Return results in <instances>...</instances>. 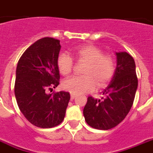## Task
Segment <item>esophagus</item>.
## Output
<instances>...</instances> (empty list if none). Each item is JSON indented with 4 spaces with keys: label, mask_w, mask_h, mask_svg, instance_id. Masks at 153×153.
<instances>
[{
    "label": "esophagus",
    "mask_w": 153,
    "mask_h": 153,
    "mask_svg": "<svg viewBox=\"0 0 153 153\" xmlns=\"http://www.w3.org/2000/svg\"><path fill=\"white\" fill-rule=\"evenodd\" d=\"M76 98V94H71V99H74Z\"/></svg>",
    "instance_id": "34e87169"
}]
</instances>
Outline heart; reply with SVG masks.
<instances>
[{"label": "heart", "instance_id": "heart-1", "mask_svg": "<svg viewBox=\"0 0 153 153\" xmlns=\"http://www.w3.org/2000/svg\"><path fill=\"white\" fill-rule=\"evenodd\" d=\"M74 54L79 61L87 64L84 69V76L70 77L64 81L63 88L74 94H81L98 88L105 86L113 77L115 65L112 57L103 54L99 47L91 45L76 48ZM59 71L63 75L71 73L73 59L68 54H59L57 61Z\"/></svg>", "mask_w": 153, "mask_h": 153}]
</instances>
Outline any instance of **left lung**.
<instances>
[{
	"mask_svg": "<svg viewBox=\"0 0 153 153\" xmlns=\"http://www.w3.org/2000/svg\"><path fill=\"white\" fill-rule=\"evenodd\" d=\"M117 65L109 84L102 91L101 99L88 97L84 108L88 124L94 128L108 130L116 127L128 115L137 88L136 65L132 56L116 52Z\"/></svg>",
	"mask_w": 153,
	"mask_h": 153,
	"instance_id": "left-lung-1",
	"label": "left lung"
}]
</instances>
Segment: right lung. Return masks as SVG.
I'll return each mask as SVG.
<instances>
[{"label":"right lung","instance_id":"obj_1","mask_svg":"<svg viewBox=\"0 0 153 153\" xmlns=\"http://www.w3.org/2000/svg\"><path fill=\"white\" fill-rule=\"evenodd\" d=\"M59 40L45 37L31 45L17 64L15 96L17 104L30 123L50 128L61 123L70 94L60 91L47 94L59 84L58 69Z\"/></svg>","mask_w":153,"mask_h":153}]
</instances>
